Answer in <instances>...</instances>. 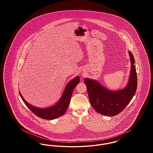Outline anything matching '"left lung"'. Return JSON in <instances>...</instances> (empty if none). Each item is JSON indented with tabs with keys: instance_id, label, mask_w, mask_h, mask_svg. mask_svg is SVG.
I'll return each instance as SVG.
<instances>
[{
	"instance_id": "obj_1",
	"label": "left lung",
	"mask_w": 153,
	"mask_h": 153,
	"mask_svg": "<svg viewBox=\"0 0 153 153\" xmlns=\"http://www.w3.org/2000/svg\"><path fill=\"white\" fill-rule=\"evenodd\" d=\"M131 62L130 74L126 87L119 90L111 91L102 86L99 81L84 79L89 102L96 112L102 115L113 117L120 113L131 102L137 87V76L135 59L128 51Z\"/></svg>"
}]
</instances>
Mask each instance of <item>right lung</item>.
Segmentation results:
<instances>
[{"label":"right lung","instance_id":"right-lung-1","mask_svg":"<svg viewBox=\"0 0 153 153\" xmlns=\"http://www.w3.org/2000/svg\"><path fill=\"white\" fill-rule=\"evenodd\" d=\"M79 82L80 77L79 76L69 81L66 84L59 100L51 106L45 108H39L30 104L25 100L20 91L19 93L23 102H24L27 108L37 117L46 120H53L58 118L65 113L66 111L70 104L73 89Z\"/></svg>","mask_w":153,"mask_h":153}]
</instances>
